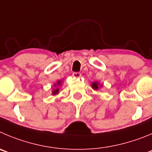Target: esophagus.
Listing matches in <instances>:
<instances>
[{
    "instance_id": "34e87169",
    "label": "esophagus",
    "mask_w": 152,
    "mask_h": 152,
    "mask_svg": "<svg viewBox=\"0 0 152 152\" xmlns=\"http://www.w3.org/2000/svg\"><path fill=\"white\" fill-rule=\"evenodd\" d=\"M81 76H82V75H81L80 73H76V72H75V73H73V76L74 78H80Z\"/></svg>"
}]
</instances>
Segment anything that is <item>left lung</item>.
Listing matches in <instances>:
<instances>
[{
	"mask_svg": "<svg viewBox=\"0 0 152 152\" xmlns=\"http://www.w3.org/2000/svg\"><path fill=\"white\" fill-rule=\"evenodd\" d=\"M100 83L98 82H94V83H91V88L94 89V90L97 91V89L100 88ZM100 86H103V85H100Z\"/></svg>",
	"mask_w": 152,
	"mask_h": 152,
	"instance_id": "1",
	"label": "left lung"
}]
</instances>
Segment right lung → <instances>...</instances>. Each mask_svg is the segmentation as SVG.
Returning <instances> with one entry per match:
<instances>
[{
	"mask_svg": "<svg viewBox=\"0 0 152 152\" xmlns=\"http://www.w3.org/2000/svg\"><path fill=\"white\" fill-rule=\"evenodd\" d=\"M61 85H62V81L61 80L57 81L56 83H55V84L53 85L54 88L52 89V95L55 96V95H57V94H59V88H60V87L61 86Z\"/></svg>",
	"mask_w": 152,
	"mask_h": 152,
	"instance_id": "1",
	"label": "right lung"
}]
</instances>
